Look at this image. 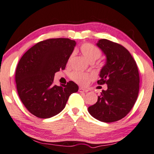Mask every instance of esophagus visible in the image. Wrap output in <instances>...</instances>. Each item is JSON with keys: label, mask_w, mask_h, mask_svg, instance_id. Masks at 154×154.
Masks as SVG:
<instances>
[{"label": "esophagus", "mask_w": 154, "mask_h": 154, "mask_svg": "<svg viewBox=\"0 0 154 154\" xmlns=\"http://www.w3.org/2000/svg\"><path fill=\"white\" fill-rule=\"evenodd\" d=\"M79 92H80V93H87V92H88V90L85 89V88H82V87H80L79 89Z\"/></svg>", "instance_id": "1"}]
</instances>
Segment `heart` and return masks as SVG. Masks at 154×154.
<instances>
[{
  "label": "heart",
  "instance_id": "1",
  "mask_svg": "<svg viewBox=\"0 0 154 154\" xmlns=\"http://www.w3.org/2000/svg\"><path fill=\"white\" fill-rule=\"evenodd\" d=\"M80 52L83 56L89 62H93L100 57L101 55V51L96 46L90 43H85L80 47ZM74 56V53L69 55L67 62L70 63ZM70 78L78 84L85 86L90 82L91 80L93 79V75L88 73H85L80 71H74L70 74Z\"/></svg>",
  "mask_w": 154,
  "mask_h": 154
}]
</instances>
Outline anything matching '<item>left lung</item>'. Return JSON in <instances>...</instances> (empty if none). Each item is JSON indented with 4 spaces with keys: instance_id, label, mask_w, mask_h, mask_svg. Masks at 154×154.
Returning <instances> with one entry per match:
<instances>
[{
    "instance_id": "1",
    "label": "left lung",
    "mask_w": 154,
    "mask_h": 154,
    "mask_svg": "<svg viewBox=\"0 0 154 154\" xmlns=\"http://www.w3.org/2000/svg\"><path fill=\"white\" fill-rule=\"evenodd\" d=\"M97 45L107 57L98 85H107L98 96L97 102L88 107L93 117L103 122L120 120L127 115L137 101L139 74L136 61L129 51L118 43L99 40Z\"/></svg>"
}]
</instances>
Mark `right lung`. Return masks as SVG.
I'll use <instances>...</instances> for the list:
<instances>
[{"label": "right lung", "mask_w": 154, "mask_h": 154, "mask_svg": "<svg viewBox=\"0 0 154 154\" xmlns=\"http://www.w3.org/2000/svg\"><path fill=\"white\" fill-rule=\"evenodd\" d=\"M75 45L69 38H50L36 43L21 57L15 71L19 97L26 109L39 118H49L66 107L69 95L79 91L73 81L54 85L55 72L65 69Z\"/></svg>", "instance_id": "add662e5"}]
</instances>
